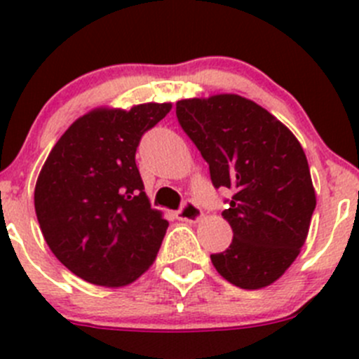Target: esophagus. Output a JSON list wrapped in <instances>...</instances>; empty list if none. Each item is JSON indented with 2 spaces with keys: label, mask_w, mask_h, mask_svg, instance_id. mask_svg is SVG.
<instances>
[{
  "label": "esophagus",
  "mask_w": 359,
  "mask_h": 359,
  "mask_svg": "<svg viewBox=\"0 0 359 359\" xmlns=\"http://www.w3.org/2000/svg\"><path fill=\"white\" fill-rule=\"evenodd\" d=\"M177 217L180 220H186V222H198V220H201L203 212L200 206L194 205L193 201H186L182 205V208L177 212Z\"/></svg>",
  "instance_id": "obj_1"
}]
</instances>
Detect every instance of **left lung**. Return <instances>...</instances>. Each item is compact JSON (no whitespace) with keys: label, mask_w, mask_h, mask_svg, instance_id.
<instances>
[{"label":"left lung","mask_w":359,"mask_h":359,"mask_svg":"<svg viewBox=\"0 0 359 359\" xmlns=\"http://www.w3.org/2000/svg\"><path fill=\"white\" fill-rule=\"evenodd\" d=\"M177 118L213 186L234 193L222 212L233 243L210 255L213 267L245 290L274 283L306 243L316 208L302 146L269 111L234 93L179 100Z\"/></svg>","instance_id":"left-lung-1"}]
</instances>
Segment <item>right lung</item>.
Returning a JSON list of instances; mask_svg holds the SVG:
<instances>
[{
	"label": "right lung",
	"instance_id": "right-lung-1",
	"mask_svg": "<svg viewBox=\"0 0 359 359\" xmlns=\"http://www.w3.org/2000/svg\"><path fill=\"white\" fill-rule=\"evenodd\" d=\"M170 109V102H147L86 112L57 140L39 172L34 208L46 245L88 283L126 287L156 259L168 222L151 208L135 153Z\"/></svg>",
	"mask_w": 359,
	"mask_h": 359
}]
</instances>
